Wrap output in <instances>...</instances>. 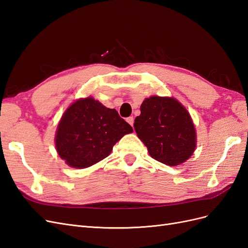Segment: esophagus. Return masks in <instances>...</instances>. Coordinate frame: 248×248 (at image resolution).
Returning a JSON list of instances; mask_svg holds the SVG:
<instances>
[{
    "label": "esophagus",
    "instance_id": "1",
    "mask_svg": "<svg viewBox=\"0 0 248 248\" xmlns=\"http://www.w3.org/2000/svg\"><path fill=\"white\" fill-rule=\"evenodd\" d=\"M126 121L128 122L131 126H133V123H134V119H133V117H128L126 119Z\"/></svg>",
    "mask_w": 248,
    "mask_h": 248
}]
</instances>
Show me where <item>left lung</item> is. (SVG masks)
I'll list each match as a JSON object with an SVG mask.
<instances>
[{
    "mask_svg": "<svg viewBox=\"0 0 248 248\" xmlns=\"http://www.w3.org/2000/svg\"><path fill=\"white\" fill-rule=\"evenodd\" d=\"M133 126L150 156L167 166L185 162L196 149L197 133L189 112L171 97L146 98Z\"/></svg>",
    "mask_w": 248,
    "mask_h": 248,
    "instance_id": "1",
    "label": "left lung"
}]
</instances>
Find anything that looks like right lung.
I'll return each instance as SVG.
<instances>
[{
    "label": "right lung",
    "mask_w": 248,
    "mask_h": 248,
    "mask_svg": "<svg viewBox=\"0 0 248 248\" xmlns=\"http://www.w3.org/2000/svg\"><path fill=\"white\" fill-rule=\"evenodd\" d=\"M132 127L92 97L80 98L66 109L56 133L59 156L69 167L86 169L108 157L114 145Z\"/></svg>",
    "instance_id": "1"
}]
</instances>
